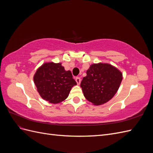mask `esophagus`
Returning <instances> with one entry per match:
<instances>
[{"label": "esophagus", "mask_w": 153, "mask_h": 153, "mask_svg": "<svg viewBox=\"0 0 153 153\" xmlns=\"http://www.w3.org/2000/svg\"><path fill=\"white\" fill-rule=\"evenodd\" d=\"M75 80H76V82L78 85H79V84H80V82H81V78H80V77H76Z\"/></svg>", "instance_id": "obj_1"}]
</instances>
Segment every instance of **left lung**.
Masks as SVG:
<instances>
[{"label": "left lung", "instance_id": "left-lung-1", "mask_svg": "<svg viewBox=\"0 0 153 153\" xmlns=\"http://www.w3.org/2000/svg\"><path fill=\"white\" fill-rule=\"evenodd\" d=\"M80 87L85 98L94 105L107 102L116 93L123 75L117 68L108 64H94L86 72Z\"/></svg>", "mask_w": 153, "mask_h": 153}]
</instances>
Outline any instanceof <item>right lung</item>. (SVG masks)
<instances>
[{
	"mask_svg": "<svg viewBox=\"0 0 153 153\" xmlns=\"http://www.w3.org/2000/svg\"><path fill=\"white\" fill-rule=\"evenodd\" d=\"M34 84L41 98L51 103L66 100L71 88L76 85L70 71H65L61 63H45L38 69Z\"/></svg>",
	"mask_w": 153,
	"mask_h": 153,
	"instance_id": "obj_1",
	"label": "right lung"
}]
</instances>
